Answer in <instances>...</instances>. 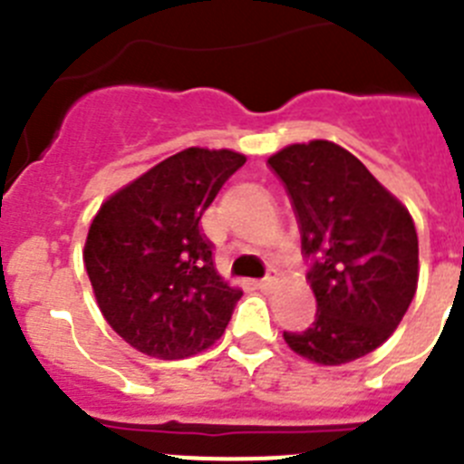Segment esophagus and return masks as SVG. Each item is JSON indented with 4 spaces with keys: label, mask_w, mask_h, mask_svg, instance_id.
Instances as JSON below:
<instances>
[{
    "label": "esophagus",
    "mask_w": 464,
    "mask_h": 464,
    "mask_svg": "<svg viewBox=\"0 0 464 464\" xmlns=\"http://www.w3.org/2000/svg\"><path fill=\"white\" fill-rule=\"evenodd\" d=\"M278 283V272L276 269H269V274L265 278H260V281H257V288H262V290H272L274 285H276Z\"/></svg>",
    "instance_id": "1"
}]
</instances>
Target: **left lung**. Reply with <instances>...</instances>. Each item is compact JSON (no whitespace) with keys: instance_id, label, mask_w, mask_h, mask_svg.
Here are the masks:
<instances>
[{"instance_id":"left-lung-1","label":"left lung","mask_w":464,"mask_h":464,"mask_svg":"<svg viewBox=\"0 0 464 464\" xmlns=\"http://www.w3.org/2000/svg\"><path fill=\"white\" fill-rule=\"evenodd\" d=\"M267 165L293 199L318 306L304 332H283V339L318 364L372 353L397 330L416 295L411 216L337 143H293Z\"/></svg>"}]
</instances>
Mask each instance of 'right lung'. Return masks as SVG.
I'll use <instances>...</instances> for the list:
<instances>
[{"label": "right lung", "instance_id": "right-lung-1", "mask_svg": "<svg viewBox=\"0 0 464 464\" xmlns=\"http://www.w3.org/2000/svg\"><path fill=\"white\" fill-rule=\"evenodd\" d=\"M235 150L186 149L111 195L83 262L106 323L130 346L174 360L211 346L244 293L223 281L202 216L244 167Z\"/></svg>", "mask_w": 464, "mask_h": 464}]
</instances>
